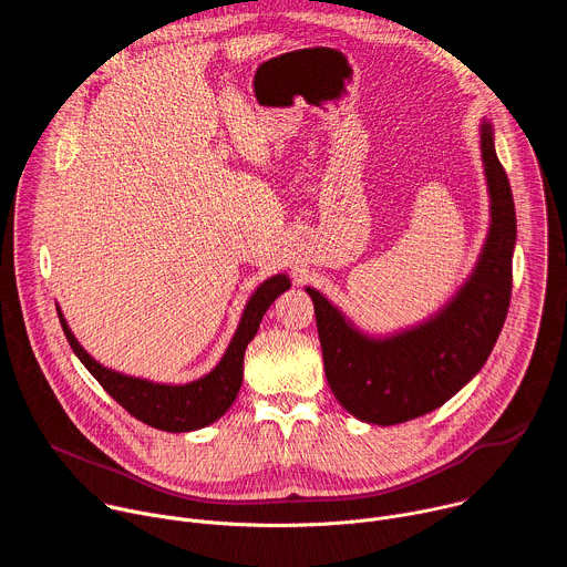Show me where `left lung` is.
<instances>
[{"instance_id": "obj_1", "label": "left lung", "mask_w": 567, "mask_h": 567, "mask_svg": "<svg viewBox=\"0 0 567 567\" xmlns=\"http://www.w3.org/2000/svg\"><path fill=\"white\" fill-rule=\"evenodd\" d=\"M480 152L489 190V233L471 276L437 313L409 330L372 337L318 289L305 287L328 383L341 406L365 424L392 426L440 409L480 372L505 326L516 210L487 118L480 123Z\"/></svg>"}]
</instances>
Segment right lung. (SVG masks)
Instances as JSON below:
<instances>
[{
	"mask_svg": "<svg viewBox=\"0 0 567 567\" xmlns=\"http://www.w3.org/2000/svg\"><path fill=\"white\" fill-rule=\"evenodd\" d=\"M289 287L291 280L287 274L267 278L251 293L245 311H241L239 326L219 363L208 374L190 383H158L105 368L78 343L60 307L58 316L73 354L132 417L166 433H188L217 422L233 406L241 385V374H245V350L258 334L260 320L271 302Z\"/></svg>",
	"mask_w": 567,
	"mask_h": 567,
	"instance_id": "add662e5",
	"label": "right lung"
}]
</instances>
